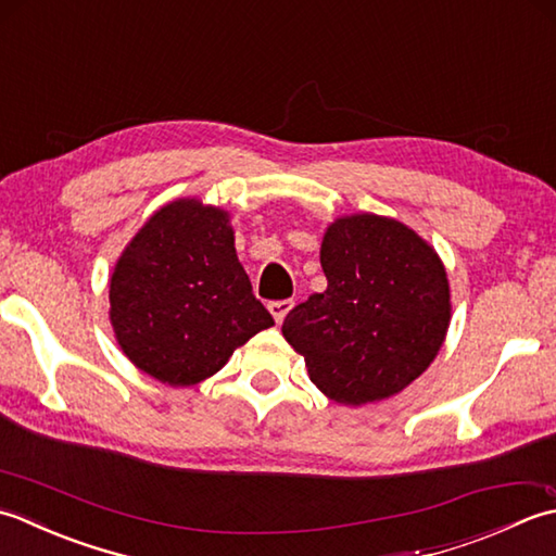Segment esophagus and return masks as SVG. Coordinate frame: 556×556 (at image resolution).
I'll return each instance as SVG.
<instances>
[{
	"mask_svg": "<svg viewBox=\"0 0 556 556\" xmlns=\"http://www.w3.org/2000/svg\"><path fill=\"white\" fill-rule=\"evenodd\" d=\"M290 309H292V300H274V302H268V312L274 314V319L278 324L286 319Z\"/></svg>",
	"mask_w": 556,
	"mask_h": 556,
	"instance_id": "34e87169",
	"label": "esophagus"
}]
</instances>
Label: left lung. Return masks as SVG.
<instances>
[{
  "instance_id": "left-lung-1",
  "label": "left lung",
  "mask_w": 556,
  "mask_h": 556,
  "mask_svg": "<svg viewBox=\"0 0 556 556\" xmlns=\"http://www.w3.org/2000/svg\"><path fill=\"white\" fill-rule=\"evenodd\" d=\"M328 286L282 321L328 399H389L429 367L444 343L451 304L439 256L422 237L383 215H350L324 235Z\"/></svg>"
}]
</instances>
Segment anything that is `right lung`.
Masks as SVG:
<instances>
[{
  "label": "right lung",
  "mask_w": 556,
  "mask_h": 556,
  "mask_svg": "<svg viewBox=\"0 0 556 556\" xmlns=\"http://www.w3.org/2000/svg\"><path fill=\"white\" fill-rule=\"evenodd\" d=\"M110 319L124 355L169 387L211 377L276 324L237 262L228 213L197 199L167 203L124 249Z\"/></svg>",
  "instance_id": "right-lung-1"
}]
</instances>
